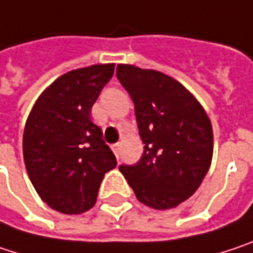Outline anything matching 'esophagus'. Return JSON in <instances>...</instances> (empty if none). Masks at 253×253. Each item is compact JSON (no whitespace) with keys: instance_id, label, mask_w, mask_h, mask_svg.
I'll return each mask as SVG.
<instances>
[{"instance_id":"esophagus-1","label":"esophagus","mask_w":253,"mask_h":253,"mask_svg":"<svg viewBox=\"0 0 253 253\" xmlns=\"http://www.w3.org/2000/svg\"><path fill=\"white\" fill-rule=\"evenodd\" d=\"M111 147H112V150H113V153H115V156L118 157V156H119V151H121V144H119V142H116V144H112Z\"/></svg>"}]
</instances>
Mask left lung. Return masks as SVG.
Listing matches in <instances>:
<instances>
[{"mask_svg":"<svg viewBox=\"0 0 253 253\" xmlns=\"http://www.w3.org/2000/svg\"><path fill=\"white\" fill-rule=\"evenodd\" d=\"M116 77L134 102L144 144L140 162L119 170L140 203L174 208L200 188L211 166V121L186 87L160 71L119 64Z\"/></svg>","mask_w":253,"mask_h":253,"instance_id":"8db88e82","label":"left lung"}]
</instances>
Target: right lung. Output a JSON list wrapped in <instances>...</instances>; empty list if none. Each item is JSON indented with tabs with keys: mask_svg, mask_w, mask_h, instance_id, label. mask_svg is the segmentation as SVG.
<instances>
[{
	"mask_svg": "<svg viewBox=\"0 0 253 253\" xmlns=\"http://www.w3.org/2000/svg\"><path fill=\"white\" fill-rule=\"evenodd\" d=\"M115 64L73 70L56 79L33 105L23 134L27 174L47 206L81 214L96 204L106 172L116 166L90 111Z\"/></svg>",
	"mask_w": 253,
	"mask_h": 253,
	"instance_id": "obj_1",
	"label": "right lung"
}]
</instances>
